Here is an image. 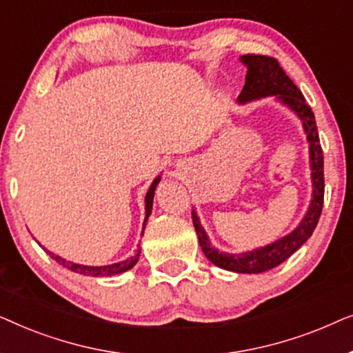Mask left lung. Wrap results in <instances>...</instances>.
<instances>
[{
	"mask_svg": "<svg viewBox=\"0 0 353 353\" xmlns=\"http://www.w3.org/2000/svg\"><path fill=\"white\" fill-rule=\"evenodd\" d=\"M243 64L248 67L245 74V85L241 94L238 96L239 104L249 103V101L267 98V96H276L284 105L294 110L297 117L302 120L303 130L307 133V141L310 144V168H312V185L313 194L312 202L308 207L305 216L292 233L284 238L274 241V243L265 245V248L250 250L243 254H226L219 252L210 244L204 228H202L199 216L196 210H192V223H194L197 239L202 248V252L216 267L228 270L234 273H262L272 270L288 260L305 241L310 238L313 230L316 228L323 210V201H325V173H323V149L318 138V130L315 115H313L310 105L305 103V98L301 90L294 85V81L286 75L283 67L274 57L262 54H244L241 57Z\"/></svg>",
	"mask_w": 353,
	"mask_h": 353,
	"instance_id": "8db88e82",
	"label": "left lung"
}]
</instances>
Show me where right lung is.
Wrapping results in <instances>:
<instances>
[{"label":"right lung","mask_w":353,"mask_h":353,"mask_svg":"<svg viewBox=\"0 0 353 353\" xmlns=\"http://www.w3.org/2000/svg\"><path fill=\"white\" fill-rule=\"evenodd\" d=\"M159 181H161V176H157L156 180L152 181V185L149 186V190H148V192H146V219H144V223H143V233H144V228H146V221H148V219H149V215H151V212H152L154 191H156V186L159 185ZM143 233H141V236H143ZM45 250H46V249H45ZM46 252L50 254V257L54 259L57 263L62 265V267L72 270V272L80 273V274H85V276L99 278V276H114V274L123 273V272H127V270L133 268L134 263L138 262L139 254H141V248H139V245H138L137 254H134L133 257H130V259L123 260V262H119V263L104 265V267H90V265H79V263L69 262V260L62 259V257H59V255L50 252V250H46Z\"/></svg>","instance_id":"add662e5"}]
</instances>
